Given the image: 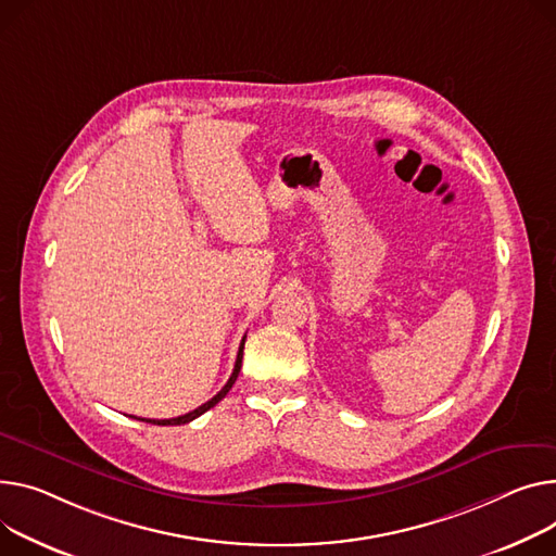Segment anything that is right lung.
Masks as SVG:
<instances>
[{
    "label": "right lung",
    "instance_id": "right-lung-1",
    "mask_svg": "<svg viewBox=\"0 0 556 556\" xmlns=\"http://www.w3.org/2000/svg\"><path fill=\"white\" fill-rule=\"evenodd\" d=\"M243 346H245V336H243V340H241V346H239V353H237V362H235V371H232V376H230V380H228V384L220 389L212 400H207L205 404H201L199 409H194V412H190V414H185V416H178V418H169V420H150V418H138V420H144V422H150V425H163V427H167V425H185V422H192L194 418H199V416H203L207 409H212L214 404H218L220 400H224L226 395H228V391L232 389V384L237 382V378H239V371H241V359H243Z\"/></svg>",
    "mask_w": 556,
    "mask_h": 556
}]
</instances>
